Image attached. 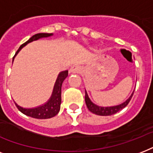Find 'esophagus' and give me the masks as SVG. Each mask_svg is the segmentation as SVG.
I'll return each instance as SVG.
<instances>
[{"label": "esophagus", "instance_id": "1", "mask_svg": "<svg viewBox=\"0 0 153 153\" xmlns=\"http://www.w3.org/2000/svg\"><path fill=\"white\" fill-rule=\"evenodd\" d=\"M70 73H72V74H75V73H79L81 71V67H79V66H72L70 69Z\"/></svg>", "mask_w": 153, "mask_h": 153}]
</instances>
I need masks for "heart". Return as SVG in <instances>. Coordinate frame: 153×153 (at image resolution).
Returning <instances> with one entry per match:
<instances>
[{
	"label": "heart",
	"mask_w": 153,
	"mask_h": 153,
	"mask_svg": "<svg viewBox=\"0 0 153 153\" xmlns=\"http://www.w3.org/2000/svg\"><path fill=\"white\" fill-rule=\"evenodd\" d=\"M93 48H94V47H93Z\"/></svg>",
	"instance_id": "b5f03b06"
}]
</instances>
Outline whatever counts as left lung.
Here are the masks:
<instances>
[{
	"label": "left lung",
	"instance_id": "8db88e82",
	"mask_svg": "<svg viewBox=\"0 0 153 153\" xmlns=\"http://www.w3.org/2000/svg\"><path fill=\"white\" fill-rule=\"evenodd\" d=\"M133 92L131 94V95L129 96V98L124 102L121 103V104L117 105H113V106H99L98 105L94 104L92 101L90 99L88 96V94L85 90V102H86V106L88 108V109L91 112H92L93 114H97V115H100V116H109V115H113V114H116L122 109H124L125 107L128 104V102H130L131 98L133 95Z\"/></svg>",
	"mask_w": 153,
	"mask_h": 153
}]
</instances>
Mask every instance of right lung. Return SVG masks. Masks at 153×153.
Masks as SVG:
<instances>
[{"instance_id":"right-lung-1","label":"right lung","mask_w":153,"mask_h":153,"mask_svg":"<svg viewBox=\"0 0 153 153\" xmlns=\"http://www.w3.org/2000/svg\"><path fill=\"white\" fill-rule=\"evenodd\" d=\"M53 33H37V34L32 36L27 42H25V44H23L19 48L16 53L14 55L13 59V60L15 59L16 55H17L19 51L21 49L29 44L31 42L35 41V40H38L42 38H48V37L52 36ZM68 76V71H61L59 74H58L57 79L54 85V88H53L52 94H51V97L48 99V101L45 102L44 104L39 105V106L33 107V108H23L20 106L17 103L15 104L17 107V109L20 110L22 114H25L28 117H33V118L37 119H48L51 118L57 115L58 113L60 110V105H61V89H62V85L65 79Z\"/></svg>"}]
</instances>
